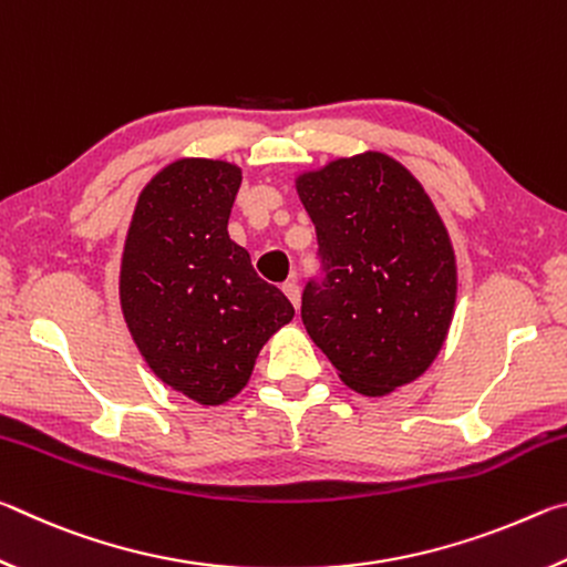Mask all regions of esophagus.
<instances>
[{
	"label": "esophagus",
	"instance_id": "1",
	"mask_svg": "<svg viewBox=\"0 0 567 567\" xmlns=\"http://www.w3.org/2000/svg\"><path fill=\"white\" fill-rule=\"evenodd\" d=\"M282 292L287 295V300H290L295 305V310H300V285H297L295 280L285 282L282 285Z\"/></svg>",
	"mask_w": 567,
	"mask_h": 567
}]
</instances>
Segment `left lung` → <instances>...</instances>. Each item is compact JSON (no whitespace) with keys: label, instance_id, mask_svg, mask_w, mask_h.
<instances>
[{"label":"left lung","instance_id":"left-lung-1","mask_svg":"<svg viewBox=\"0 0 567 567\" xmlns=\"http://www.w3.org/2000/svg\"><path fill=\"white\" fill-rule=\"evenodd\" d=\"M318 229L322 285L302 322L354 392L382 398L425 375L457 300V262L433 199L395 157L364 150L295 175Z\"/></svg>","mask_w":567,"mask_h":567}]
</instances>
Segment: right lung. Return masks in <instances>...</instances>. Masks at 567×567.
Returning a JSON list of instances; mask_svg holds the SVG:
<instances>
[{"label":"right lung","mask_w":567,"mask_h":567,"mask_svg":"<svg viewBox=\"0 0 567 567\" xmlns=\"http://www.w3.org/2000/svg\"><path fill=\"white\" fill-rule=\"evenodd\" d=\"M239 185L235 162H169L140 192L120 262L122 318L142 360L203 408L237 398L265 342L295 318L229 239Z\"/></svg>","instance_id":"obj_1"}]
</instances>
